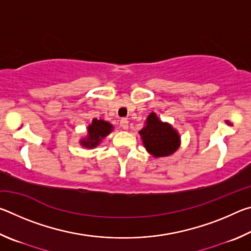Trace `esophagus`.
I'll list each match as a JSON object with an SVG mask.
<instances>
[{
  "instance_id": "34e87169",
  "label": "esophagus",
  "mask_w": 251,
  "mask_h": 251,
  "mask_svg": "<svg viewBox=\"0 0 251 251\" xmlns=\"http://www.w3.org/2000/svg\"><path fill=\"white\" fill-rule=\"evenodd\" d=\"M121 126H122L123 129H128V121H127L126 118H122Z\"/></svg>"
}]
</instances>
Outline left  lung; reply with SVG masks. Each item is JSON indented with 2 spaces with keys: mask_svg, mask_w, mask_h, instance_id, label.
Returning <instances> with one entry per match:
<instances>
[{
  "mask_svg": "<svg viewBox=\"0 0 251 251\" xmlns=\"http://www.w3.org/2000/svg\"><path fill=\"white\" fill-rule=\"evenodd\" d=\"M146 151L154 157H166L175 152L180 145V137L171 124L161 122L155 113H151L145 126L139 130Z\"/></svg>",
  "mask_w": 251,
  "mask_h": 251,
  "instance_id": "1",
  "label": "left lung"
}]
</instances>
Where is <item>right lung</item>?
Returning a JSON list of instances; mask_svg holds the SVG:
<instances>
[{"mask_svg":"<svg viewBox=\"0 0 251 251\" xmlns=\"http://www.w3.org/2000/svg\"><path fill=\"white\" fill-rule=\"evenodd\" d=\"M113 130V125L103 120L94 118L92 124L87 127V136L80 139V145L86 148H94L100 145L101 139L106 137Z\"/></svg>","mask_w":251,"mask_h":251,"instance_id":"right-lung-1","label":"right lung"}]
</instances>
